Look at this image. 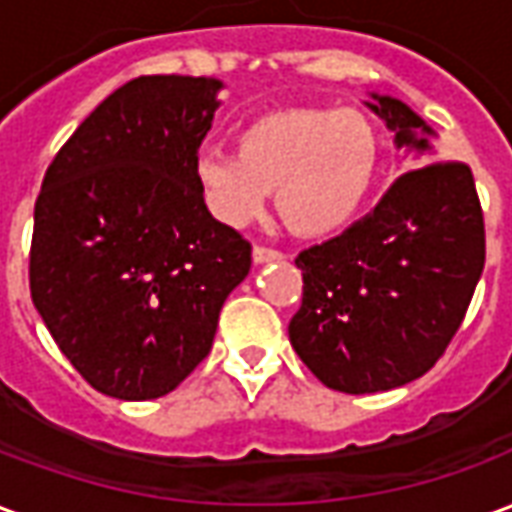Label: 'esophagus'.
I'll list each match as a JSON object with an SVG mask.
<instances>
[{
	"label": "esophagus",
	"instance_id": "esophagus-1",
	"mask_svg": "<svg viewBox=\"0 0 512 512\" xmlns=\"http://www.w3.org/2000/svg\"><path fill=\"white\" fill-rule=\"evenodd\" d=\"M252 257H255V263H271V260H282L285 255L279 249H271V246H255Z\"/></svg>",
	"mask_w": 512,
	"mask_h": 512
}]
</instances>
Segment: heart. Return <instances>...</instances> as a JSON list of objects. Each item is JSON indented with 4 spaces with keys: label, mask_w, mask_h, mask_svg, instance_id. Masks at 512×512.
Listing matches in <instances>:
<instances>
[{
    "label": "heart",
    "mask_w": 512,
    "mask_h": 512,
    "mask_svg": "<svg viewBox=\"0 0 512 512\" xmlns=\"http://www.w3.org/2000/svg\"><path fill=\"white\" fill-rule=\"evenodd\" d=\"M381 164L376 128L351 109L296 106L257 117L235 142V156L205 153L197 183L224 224L244 227L277 208L299 235L343 230L362 211Z\"/></svg>",
    "instance_id": "b5f03b06"
}]
</instances>
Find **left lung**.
<instances>
[{
    "instance_id": "1",
    "label": "left lung",
    "mask_w": 512,
    "mask_h": 512,
    "mask_svg": "<svg viewBox=\"0 0 512 512\" xmlns=\"http://www.w3.org/2000/svg\"><path fill=\"white\" fill-rule=\"evenodd\" d=\"M367 106L422 164L425 120L403 101ZM304 279L290 343L321 384L348 395L425 376L463 323L485 266V224L472 169L430 161L408 169L365 219L296 257Z\"/></svg>"
}]
</instances>
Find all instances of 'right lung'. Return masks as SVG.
I'll return each instance as SVG.
<instances>
[{"label":"right lung","mask_w":512,"mask_h":512,"mask_svg":"<svg viewBox=\"0 0 512 512\" xmlns=\"http://www.w3.org/2000/svg\"><path fill=\"white\" fill-rule=\"evenodd\" d=\"M219 79L139 76L106 98L46 169L29 290L87 384L117 400L172 392L208 356L252 246L197 183Z\"/></svg>","instance_id":"right-lung-1"}]
</instances>
